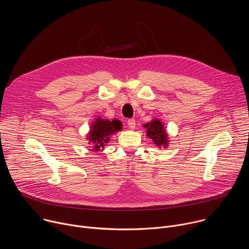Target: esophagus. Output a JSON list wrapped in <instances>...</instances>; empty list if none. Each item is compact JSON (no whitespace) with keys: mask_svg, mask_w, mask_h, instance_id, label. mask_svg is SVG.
Listing matches in <instances>:
<instances>
[{"mask_svg":"<svg viewBox=\"0 0 249 249\" xmlns=\"http://www.w3.org/2000/svg\"><path fill=\"white\" fill-rule=\"evenodd\" d=\"M127 125L129 126L130 129H135V127H136V121H135V119H134V118L128 119V120H127Z\"/></svg>","mask_w":249,"mask_h":249,"instance_id":"1","label":"esophagus"}]
</instances>
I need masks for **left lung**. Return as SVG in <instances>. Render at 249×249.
<instances>
[{"label": "left lung", "instance_id": "obj_1", "mask_svg": "<svg viewBox=\"0 0 249 249\" xmlns=\"http://www.w3.org/2000/svg\"><path fill=\"white\" fill-rule=\"evenodd\" d=\"M144 127L146 128V135L152 139L157 146L167 144V134L164 132L163 124L158 119L146 123Z\"/></svg>", "mask_w": 249, "mask_h": 249}]
</instances>
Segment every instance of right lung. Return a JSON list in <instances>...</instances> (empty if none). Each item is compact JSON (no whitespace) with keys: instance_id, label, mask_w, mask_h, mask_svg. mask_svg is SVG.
Instances as JSON below:
<instances>
[{"instance_id":"right-lung-1","label":"right lung","mask_w":249,"mask_h":249,"mask_svg":"<svg viewBox=\"0 0 249 249\" xmlns=\"http://www.w3.org/2000/svg\"><path fill=\"white\" fill-rule=\"evenodd\" d=\"M122 130V123L119 120H103L98 118L93 123L92 129L89 134V141L94 143L95 151H99L101 147L105 146V143L109 141V136Z\"/></svg>"}]
</instances>
